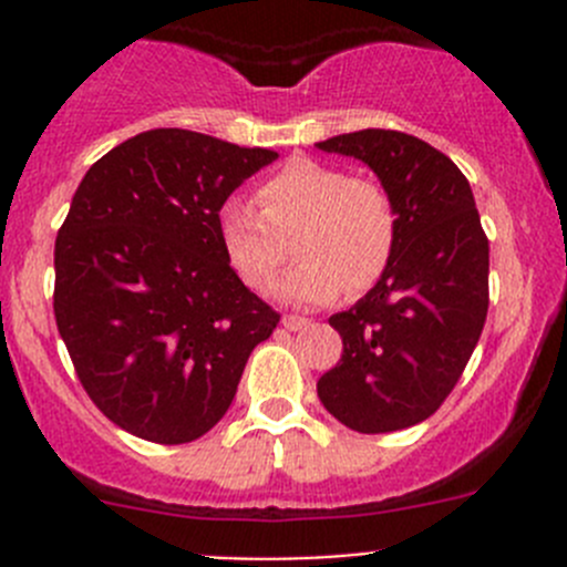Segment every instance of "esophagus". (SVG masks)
Returning <instances> with one entry per match:
<instances>
[{
	"instance_id": "34e87169",
	"label": "esophagus",
	"mask_w": 567,
	"mask_h": 567,
	"mask_svg": "<svg viewBox=\"0 0 567 567\" xmlns=\"http://www.w3.org/2000/svg\"><path fill=\"white\" fill-rule=\"evenodd\" d=\"M307 323H310V320L301 318V316H285V318H282V326H285V329H288V331H299V329H305Z\"/></svg>"
}]
</instances>
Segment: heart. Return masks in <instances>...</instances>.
<instances>
[{"label": "heart", "mask_w": 567, "mask_h": 567, "mask_svg": "<svg viewBox=\"0 0 567 567\" xmlns=\"http://www.w3.org/2000/svg\"><path fill=\"white\" fill-rule=\"evenodd\" d=\"M257 205L227 197L216 208V236L233 271L262 288L288 257L296 230L301 255L271 293L290 305H326L346 290L370 288L392 260L398 210L373 177H351L316 158H290L257 186Z\"/></svg>", "instance_id": "1"}]
</instances>
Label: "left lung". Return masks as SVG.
I'll return each mask as SVG.
<instances>
[{"instance_id":"1","label":"left lung","mask_w":567,"mask_h":567,"mask_svg":"<svg viewBox=\"0 0 567 567\" xmlns=\"http://www.w3.org/2000/svg\"><path fill=\"white\" fill-rule=\"evenodd\" d=\"M379 175L398 210V241L379 282L329 323L342 359L318 398L357 433L427 420L458 384L488 316V238L474 194L444 153L403 131L364 128L318 142Z\"/></svg>"}]
</instances>
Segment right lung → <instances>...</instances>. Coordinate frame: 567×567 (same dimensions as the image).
<instances>
[{
    "label": "right lung",
    "mask_w": 567,
    "mask_h": 567,
    "mask_svg": "<svg viewBox=\"0 0 567 567\" xmlns=\"http://www.w3.org/2000/svg\"><path fill=\"white\" fill-rule=\"evenodd\" d=\"M183 128H153L87 169L54 244V318L84 392L123 431L186 444L225 416L279 312L227 262L216 208L271 164Z\"/></svg>",
    "instance_id": "obj_1"
}]
</instances>
